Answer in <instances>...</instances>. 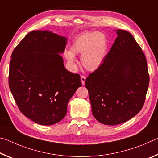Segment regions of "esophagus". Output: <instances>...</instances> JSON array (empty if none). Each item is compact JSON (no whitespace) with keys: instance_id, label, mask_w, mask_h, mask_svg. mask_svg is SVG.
Returning <instances> with one entry per match:
<instances>
[{"instance_id":"1","label":"esophagus","mask_w":158,"mask_h":158,"mask_svg":"<svg viewBox=\"0 0 158 158\" xmlns=\"http://www.w3.org/2000/svg\"><path fill=\"white\" fill-rule=\"evenodd\" d=\"M85 79H86V77H85V76H81V81L82 85H84V84H85Z\"/></svg>"}]
</instances>
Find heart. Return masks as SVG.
I'll list each match as a JSON object with an SVG mask.
<instances>
[{"mask_svg":"<svg viewBox=\"0 0 158 158\" xmlns=\"http://www.w3.org/2000/svg\"><path fill=\"white\" fill-rule=\"evenodd\" d=\"M108 50L106 35L97 31H87L77 36L71 45V51H65L64 56L69 63L75 62L74 54H81V62L87 70L95 71L102 65Z\"/></svg>","mask_w":158,"mask_h":158,"instance_id":"b5f03b06","label":"heart"}]
</instances>
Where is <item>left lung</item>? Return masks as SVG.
<instances>
[{"mask_svg": "<svg viewBox=\"0 0 158 158\" xmlns=\"http://www.w3.org/2000/svg\"><path fill=\"white\" fill-rule=\"evenodd\" d=\"M115 31L118 36L102 65L85 83L93 116L109 125L126 122L141 111L149 84L141 48L129 32Z\"/></svg>", "mask_w": 158, "mask_h": 158, "instance_id": "8db88e82", "label": "left lung"}]
</instances>
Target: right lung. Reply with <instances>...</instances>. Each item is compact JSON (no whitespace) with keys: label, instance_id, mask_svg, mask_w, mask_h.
<instances>
[{"label":"right lung","instance_id":"add662e5","mask_svg":"<svg viewBox=\"0 0 158 158\" xmlns=\"http://www.w3.org/2000/svg\"><path fill=\"white\" fill-rule=\"evenodd\" d=\"M67 38L49 31L28 33L13 51L9 87L19 110L36 123L51 125L67 114L79 87L78 74L67 70L60 54Z\"/></svg>","mask_w":158,"mask_h":158}]
</instances>
